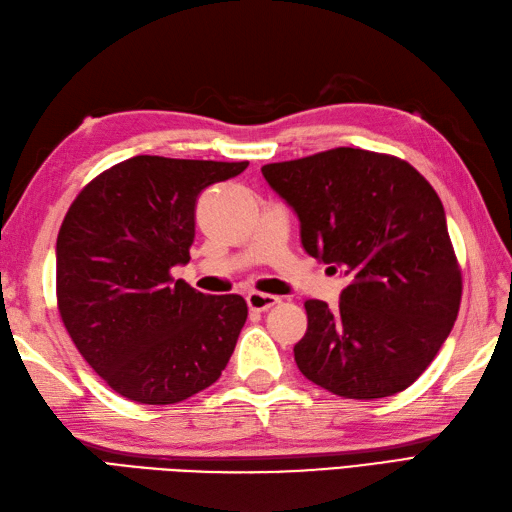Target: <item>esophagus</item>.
I'll list each match as a JSON object with an SVG mask.
<instances>
[{"label":"esophagus","mask_w":512,"mask_h":512,"mask_svg":"<svg viewBox=\"0 0 512 512\" xmlns=\"http://www.w3.org/2000/svg\"><path fill=\"white\" fill-rule=\"evenodd\" d=\"M245 299H247L249 310H254V313H265V310H269V308H273L276 304H280V297L269 295V293H260V291L247 293Z\"/></svg>","instance_id":"obj_1"}]
</instances>
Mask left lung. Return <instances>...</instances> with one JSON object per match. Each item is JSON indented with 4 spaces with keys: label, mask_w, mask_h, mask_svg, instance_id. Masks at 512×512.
<instances>
[{
    "label": "left lung",
    "mask_w": 512,
    "mask_h": 512,
    "mask_svg": "<svg viewBox=\"0 0 512 512\" xmlns=\"http://www.w3.org/2000/svg\"><path fill=\"white\" fill-rule=\"evenodd\" d=\"M263 176L297 213L306 252L352 278L334 310L304 304L299 371L347 400L408 389L452 332L463 295L439 195L406 160L354 147L271 162Z\"/></svg>",
    "instance_id": "left-lung-1"
}]
</instances>
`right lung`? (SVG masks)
I'll use <instances>...</instances> for the list:
<instances>
[{"mask_svg":"<svg viewBox=\"0 0 512 512\" xmlns=\"http://www.w3.org/2000/svg\"><path fill=\"white\" fill-rule=\"evenodd\" d=\"M249 162L134 156L73 199L56 241L62 323L97 376L132 402L178 404L219 380L247 319L241 295H204L189 263L195 202Z\"/></svg>","mask_w":512,"mask_h":512,"instance_id":"add662e5","label":"right lung"}]
</instances>
